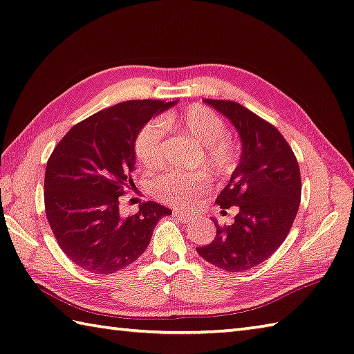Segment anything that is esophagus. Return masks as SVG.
I'll use <instances>...</instances> for the list:
<instances>
[{"label":"esophagus","mask_w":354,"mask_h":354,"mask_svg":"<svg viewBox=\"0 0 354 354\" xmlns=\"http://www.w3.org/2000/svg\"><path fill=\"white\" fill-rule=\"evenodd\" d=\"M174 217L178 218L182 223H188L191 220L189 212H185V211H174Z\"/></svg>","instance_id":"1"}]
</instances>
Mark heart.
<instances>
[{"label":"heart","mask_w":354,"mask_h":354,"mask_svg":"<svg viewBox=\"0 0 354 354\" xmlns=\"http://www.w3.org/2000/svg\"><path fill=\"white\" fill-rule=\"evenodd\" d=\"M165 128L178 132L202 146L200 158L206 169L218 178L228 177L236 168L237 154L226 138V126L216 112L205 106H191L182 114H169L160 122L145 124L136 138V156L145 168H157L162 163ZM149 189L166 203L186 206L197 202L208 191V180L203 176H186L168 172L151 180Z\"/></svg>","instance_id":"obj_1"}]
</instances>
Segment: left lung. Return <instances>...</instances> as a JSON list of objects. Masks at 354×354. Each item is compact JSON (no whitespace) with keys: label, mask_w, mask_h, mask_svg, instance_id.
Segmentation results:
<instances>
[{"label":"left lung","mask_w":354,"mask_h":354,"mask_svg":"<svg viewBox=\"0 0 354 354\" xmlns=\"http://www.w3.org/2000/svg\"><path fill=\"white\" fill-rule=\"evenodd\" d=\"M226 117L240 137V158L228 185L216 202L220 208L239 206L234 223L220 226L198 256L225 271L254 268L288 236L301 203V171L292 149L274 126L242 104L203 100Z\"/></svg>","instance_id":"8db88e82"}]
</instances>
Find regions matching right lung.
I'll list each match as a JSON object with an SVG mask.
<instances>
[{
    "mask_svg": "<svg viewBox=\"0 0 354 354\" xmlns=\"http://www.w3.org/2000/svg\"><path fill=\"white\" fill-rule=\"evenodd\" d=\"M178 102L131 100L77 123L46 165V216L59 248L94 274H112L143 254L156 225L172 214L146 202L120 216L118 197L134 186L136 138L143 126Z\"/></svg>",
    "mask_w": 354,
    "mask_h": 354,
    "instance_id": "1",
    "label": "right lung"
}]
</instances>
